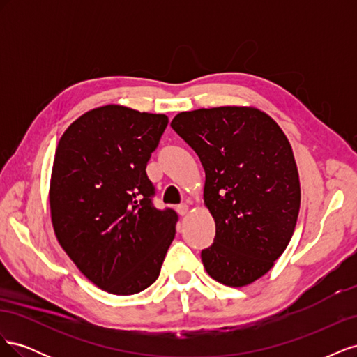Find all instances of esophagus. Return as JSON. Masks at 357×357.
Listing matches in <instances>:
<instances>
[{
  "label": "esophagus",
  "instance_id": "obj_1",
  "mask_svg": "<svg viewBox=\"0 0 357 357\" xmlns=\"http://www.w3.org/2000/svg\"><path fill=\"white\" fill-rule=\"evenodd\" d=\"M188 211H189V205H188V204H180V205H177V213H178L180 215H186Z\"/></svg>",
  "mask_w": 357,
  "mask_h": 357
}]
</instances>
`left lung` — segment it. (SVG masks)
I'll use <instances>...</instances> for the list:
<instances>
[{"label": "left lung", "mask_w": 357, "mask_h": 357, "mask_svg": "<svg viewBox=\"0 0 357 357\" xmlns=\"http://www.w3.org/2000/svg\"><path fill=\"white\" fill-rule=\"evenodd\" d=\"M171 126L205 171L204 204L215 223L201 252L205 271L243 287L265 275L294 235L301 185L294 150L271 116L256 107L181 112Z\"/></svg>", "instance_id": "obj_1"}]
</instances>
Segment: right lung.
<instances>
[{
  "label": "right lung",
  "mask_w": 357,
  "mask_h": 357,
  "mask_svg": "<svg viewBox=\"0 0 357 357\" xmlns=\"http://www.w3.org/2000/svg\"><path fill=\"white\" fill-rule=\"evenodd\" d=\"M168 125L165 114L109 104L62 134L49 204L56 240L79 271L113 295H134L159 277L177 214L156 210L146 174Z\"/></svg>",
  "instance_id": "add662e5"
}]
</instances>
